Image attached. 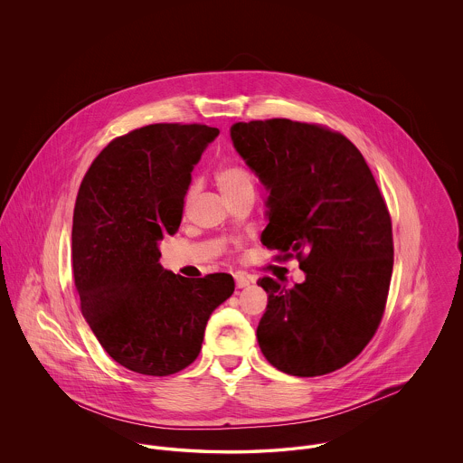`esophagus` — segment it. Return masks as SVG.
<instances>
[{
  "instance_id": "34e87169",
  "label": "esophagus",
  "mask_w": 463,
  "mask_h": 463,
  "mask_svg": "<svg viewBox=\"0 0 463 463\" xmlns=\"http://www.w3.org/2000/svg\"><path fill=\"white\" fill-rule=\"evenodd\" d=\"M251 281H250V278H246L244 274H235V285H237V288H244V287H248Z\"/></svg>"
}]
</instances>
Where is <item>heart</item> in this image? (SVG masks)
I'll list each match as a JSON object with an SVG mask.
<instances>
[{
  "instance_id": "b5f03b06",
  "label": "heart",
  "mask_w": 463,
  "mask_h": 463,
  "mask_svg": "<svg viewBox=\"0 0 463 463\" xmlns=\"http://www.w3.org/2000/svg\"><path fill=\"white\" fill-rule=\"evenodd\" d=\"M215 184L228 201L239 198L242 194H255L257 191V176L248 167L239 164H226L219 167L215 173ZM193 196H194V189L191 187L184 199L185 208L191 204Z\"/></svg>"
}]
</instances>
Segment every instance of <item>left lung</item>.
I'll list each match as a JSON object with an SVG mask.
<instances>
[{"label": "left lung", "instance_id": "obj_1", "mask_svg": "<svg viewBox=\"0 0 463 463\" xmlns=\"http://www.w3.org/2000/svg\"><path fill=\"white\" fill-rule=\"evenodd\" d=\"M232 140L259 175L274 260L298 259L307 278L292 288L264 276L257 328L276 369L323 376L354 360L378 330L394 265L392 221L378 184L342 133L290 119L235 123Z\"/></svg>", "mask_w": 463, "mask_h": 463}]
</instances>
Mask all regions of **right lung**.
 <instances>
[{
  "label": "right lung",
  "mask_w": 463,
  "mask_h": 463,
  "mask_svg": "<svg viewBox=\"0 0 463 463\" xmlns=\"http://www.w3.org/2000/svg\"><path fill=\"white\" fill-rule=\"evenodd\" d=\"M219 130L158 123L116 137L85 173L72 213V272L81 314L103 349L146 376L198 358L210 314L235 281L184 278L160 265L158 242L182 222L191 171Z\"/></svg>",
  "instance_id": "add662e5"
}]
</instances>
